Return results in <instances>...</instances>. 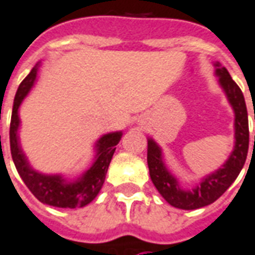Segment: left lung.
Here are the masks:
<instances>
[{
    "instance_id": "left-lung-1",
    "label": "left lung",
    "mask_w": 255,
    "mask_h": 255,
    "mask_svg": "<svg viewBox=\"0 0 255 255\" xmlns=\"http://www.w3.org/2000/svg\"><path fill=\"white\" fill-rule=\"evenodd\" d=\"M213 66L216 68L214 75L218 78V85L223 89L235 117L234 148L228 159L217 170L202 177L195 187L184 188L166 165L162 147L152 137L147 138V162L152 184L169 205L182 210H195L216 202L239 176L249 151V118L243 93L220 61H213Z\"/></svg>"
}]
</instances>
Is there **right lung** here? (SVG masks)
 <instances>
[{
	"mask_svg": "<svg viewBox=\"0 0 255 255\" xmlns=\"http://www.w3.org/2000/svg\"><path fill=\"white\" fill-rule=\"evenodd\" d=\"M39 66L41 61H38L30 74L23 79L13 100L10 129H9L12 159L27 188L31 191V194L41 203L53 207H61V209L84 207L89 205L100 192L106 180L108 166L115 152V145L121 141V137L124 133L122 130L110 131L99 137L93 145L95 159L92 165L77 178L68 180L61 173L48 174L34 169L21 148L20 134H19L21 121L19 108L37 81Z\"/></svg>",
	"mask_w": 255,
	"mask_h": 255,
	"instance_id": "obj_1",
	"label": "right lung"
}]
</instances>
